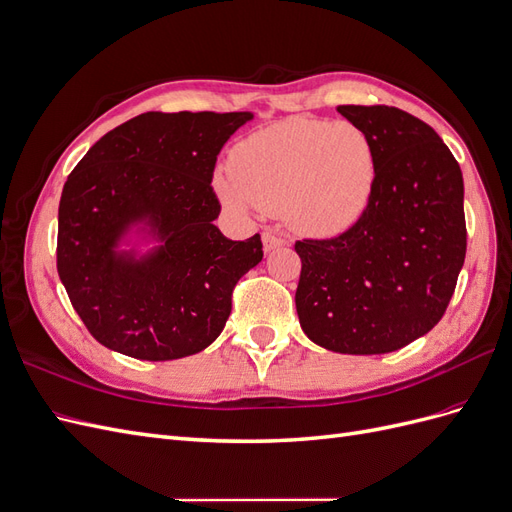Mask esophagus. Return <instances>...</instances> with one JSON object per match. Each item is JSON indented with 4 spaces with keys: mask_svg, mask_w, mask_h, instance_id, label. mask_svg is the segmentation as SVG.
Wrapping results in <instances>:
<instances>
[{
    "mask_svg": "<svg viewBox=\"0 0 512 512\" xmlns=\"http://www.w3.org/2000/svg\"><path fill=\"white\" fill-rule=\"evenodd\" d=\"M262 243H265V250L271 252V250H277V247L286 245V239L280 235V232L265 230V232H262Z\"/></svg>",
    "mask_w": 512,
    "mask_h": 512,
    "instance_id": "34e87169",
    "label": "esophagus"
}]
</instances>
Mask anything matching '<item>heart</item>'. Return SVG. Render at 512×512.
Returning <instances> with one entry per match:
<instances>
[{
  "instance_id": "obj_1",
  "label": "heart",
  "mask_w": 512,
  "mask_h": 512,
  "mask_svg": "<svg viewBox=\"0 0 512 512\" xmlns=\"http://www.w3.org/2000/svg\"><path fill=\"white\" fill-rule=\"evenodd\" d=\"M226 203L243 200L312 235H337L367 209L376 185V151L348 121L290 117L262 128L232 149Z\"/></svg>"
}]
</instances>
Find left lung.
I'll use <instances>...</instances> for the list:
<instances>
[{
    "mask_svg": "<svg viewBox=\"0 0 512 512\" xmlns=\"http://www.w3.org/2000/svg\"><path fill=\"white\" fill-rule=\"evenodd\" d=\"M376 151V185L342 235L294 243L303 333L342 354H386L444 316L466 260L463 177L442 138L395 106H337Z\"/></svg>",
    "mask_w": 512,
    "mask_h": 512,
    "instance_id": "8db88e82",
    "label": "left lung"
}]
</instances>
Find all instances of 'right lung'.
<instances>
[{"label":"right lung","mask_w":512,"mask_h":512,"mask_svg":"<svg viewBox=\"0 0 512 512\" xmlns=\"http://www.w3.org/2000/svg\"><path fill=\"white\" fill-rule=\"evenodd\" d=\"M250 113L138 115L104 134L68 175L59 200L57 273L87 331L115 352L173 361L222 333L232 290L262 260V241L226 239L213 220V170ZM149 217L165 237L143 263L112 247Z\"/></svg>","instance_id":"right-lung-1"}]
</instances>
